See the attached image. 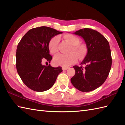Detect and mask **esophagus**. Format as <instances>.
<instances>
[{
  "label": "esophagus",
  "instance_id": "1",
  "mask_svg": "<svg viewBox=\"0 0 125 125\" xmlns=\"http://www.w3.org/2000/svg\"><path fill=\"white\" fill-rule=\"evenodd\" d=\"M69 68L68 67H62V70H67Z\"/></svg>",
  "mask_w": 125,
  "mask_h": 125
}]
</instances>
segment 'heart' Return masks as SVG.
<instances>
[{
    "mask_svg": "<svg viewBox=\"0 0 125 125\" xmlns=\"http://www.w3.org/2000/svg\"><path fill=\"white\" fill-rule=\"evenodd\" d=\"M65 40L71 45L70 54L67 55L59 54L53 58V62L56 65H61L67 67L74 64L78 60L79 56L80 59H83L86 56L88 49L84 44H80V39L73 34H67L63 36ZM59 38L58 36L52 38L49 43V49L50 53L55 54L58 50Z\"/></svg>",
    "mask_w": 125,
    "mask_h": 125,
    "instance_id": "obj_1",
    "label": "heart"
}]
</instances>
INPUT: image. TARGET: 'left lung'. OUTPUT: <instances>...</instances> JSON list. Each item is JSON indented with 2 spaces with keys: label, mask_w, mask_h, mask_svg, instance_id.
Segmentation results:
<instances>
[{
  "label": "left lung",
  "mask_w": 125,
  "mask_h": 125,
  "mask_svg": "<svg viewBox=\"0 0 125 125\" xmlns=\"http://www.w3.org/2000/svg\"><path fill=\"white\" fill-rule=\"evenodd\" d=\"M73 33L84 39L88 52L81 67L73 66L75 75L71 82L79 91H91L102 85L109 74L112 65L110 44L104 36L92 29H81Z\"/></svg>",
  "instance_id": "left-lung-1"
}]
</instances>
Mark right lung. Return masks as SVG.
<instances>
[{"instance_id":"add662e5","label":"right lung","mask_w":125,"mask_h":125,"mask_svg":"<svg viewBox=\"0 0 125 125\" xmlns=\"http://www.w3.org/2000/svg\"><path fill=\"white\" fill-rule=\"evenodd\" d=\"M61 33L46 26L34 28L25 34L18 44V73L23 83L33 91L43 92L51 88L58 74L62 71L61 67L42 65L43 61L50 63L52 58L48 47L50 40Z\"/></svg>"}]
</instances>
